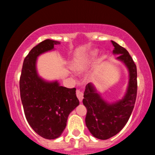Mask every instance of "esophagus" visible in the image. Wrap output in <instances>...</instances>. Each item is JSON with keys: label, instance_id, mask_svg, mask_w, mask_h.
I'll list each match as a JSON object with an SVG mask.
<instances>
[{"label": "esophagus", "instance_id": "1", "mask_svg": "<svg viewBox=\"0 0 155 155\" xmlns=\"http://www.w3.org/2000/svg\"><path fill=\"white\" fill-rule=\"evenodd\" d=\"M76 96H77L78 99H79V101H80V102H81L83 100V92H81L80 90H76Z\"/></svg>", "mask_w": 155, "mask_h": 155}]
</instances>
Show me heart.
<instances>
[{
	"instance_id": "b5f03b06",
	"label": "heart",
	"mask_w": 155,
	"mask_h": 155,
	"mask_svg": "<svg viewBox=\"0 0 155 155\" xmlns=\"http://www.w3.org/2000/svg\"><path fill=\"white\" fill-rule=\"evenodd\" d=\"M97 54V49H93V50L90 51L87 54L84 56L83 58L75 60L73 64V69L79 74H83V73L86 72L92 65Z\"/></svg>"
}]
</instances>
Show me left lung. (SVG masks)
I'll use <instances>...</instances> for the list:
<instances>
[{
	"instance_id": "1",
	"label": "left lung",
	"mask_w": 155,
	"mask_h": 155,
	"mask_svg": "<svg viewBox=\"0 0 155 155\" xmlns=\"http://www.w3.org/2000/svg\"><path fill=\"white\" fill-rule=\"evenodd\" d=\"M113 53L119 54L117 59L126 65L129 71L127 92L122 100L109 104L101 97L92 83L87 84L83 104L87 108L86 125L95 138L106 140L117 135L124 127L134 108L137 95V69L128 51L116 42Z\"/></svg>"
}]
</instances>
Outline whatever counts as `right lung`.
Wrapping results in <instances>:
<instances>
[{
    "label": "right lung",
    "mask_w": 155,
    "mask_h": 155,
    "mask_svg": "<svg viewBox=\"0 0 155 155\" xmlns=\"http://www.w3.org/2000/svg\"><path fill=\"white\" fill-rule=\"evenodd\" d=\"M60 44L46 39L33 47L25 58L19 79L26 120L33 130L46 139H55L61 136L68 115L79 105L76 88L60 86L58 81H47L37 73V58Z\"/></svg>",
    "instance_id": "add662e5"
}]
</instances>
